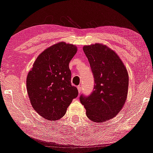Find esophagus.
<instances>
[{"label": "esophagus", "mask_w": 153, "mask_h": 153, "mask_svg": "<svg viewBox=\"0 0 153 153\" xmlns=\"http://www.w3.org/2000/svg\"><path fill=\"white\" fill-rule=\"evenodd\" d=\"M77 89H78V92H79V93L80 94V93H81V85H79V86L77 87Z\"/></svg>", "instance_id": "obj_1"}]
</instances>
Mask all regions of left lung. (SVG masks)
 Here are the masks:
<instances>
[{"label": "left lung", "instance_id": "1", "mask_svg": "<svg viewBox=\"0 0 153 153\" xmlns=\"http://www.w3.org/2000/svg\"><path fill=\"white\" fill-rule=\"evenodd\" d=\"M83 50L95 79L91 95H81L86 116L95 123L114 118L122 109L128 93L129 75L118 54L100 43L85 45Z\"/></svg>", "mask_w": 153, "mask_h": 153}]
</instances>
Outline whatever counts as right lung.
<instances>
[{"label": "right lung", "mask_w": 153, "mask_h": 153, "mask_svg": "<svg viewBox=\"0 0 153 153\" xmlns=\"http://www.w3.org/2000/svg\"><path fill=\"white\" fill-rule=\"evenodd\" d=\"M77 47L60 42L42 52L33 63L26 79L30 103L39 116L57 120L65 114L78 91L71 85L70 60Z\"/></svg>", "instance_id": "add662e5"}]
</instances>
